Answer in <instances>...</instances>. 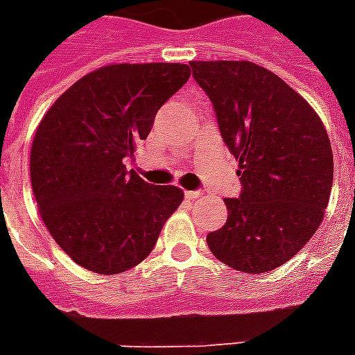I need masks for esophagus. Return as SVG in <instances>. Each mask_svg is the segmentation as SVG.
I'll list each match as a JSON object with an SVG mask.
<instances>
[{"label": "esophagus", "mask_w": 355, "mask_h": 355, "mask_svg": "<svg viewBox=\"0 0 355 355\" xmlns=\"http://www.w3.org/2000/svg\"><path fill=\"white\" fill-rule=\"evenodd\" d=\"M184 196L188 198V200H198V198H201L203 193H201L200 190H196V192H192V190H186Z\"/></svg>", "instance_id": "esophagus-1"}]
</instances>
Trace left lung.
Instances as JSON below:
<instances>
[{
  "instance_id": "1",
  "label": "left lung",
  "mask_w": 355,
  "mask_h": 355,
  "mask_svg": "<svg viewBox=\"0 0 355 355\" xmlns=\"http://www.w3.org/2000/svg\"><path fill=\"white\" fill-rule=\"evenodd\" d=\"M215 106L226 146L239 162L241 196L207 245L226 266L264 274L291 261L325 216L333 150L315 110L285 81L249 60H192Z\"/></svg>"
}]
</instances>
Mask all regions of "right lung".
Returning <instances> with one entry per match:
<instances>
[{
  "mask_svg": "<svg viewBox=\"0 0 355 355\" xmlns=\"http://www.w3.org/2000/svg\"><path fill=\"white\" fill-rule=\"evenodd\" d=\"M188 78L190 66L178 62L102 66L60 94L37 125L35 203L58 247L89 272L114 275L140 264L184 200L180 188L148 184L123 162Z\"/></svg>",
  "mask_w": 355,
  "mask_h": 355,
  "instance_id": "obj_1",
  "label": "right lung"
}]
</instances>
